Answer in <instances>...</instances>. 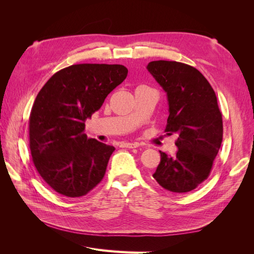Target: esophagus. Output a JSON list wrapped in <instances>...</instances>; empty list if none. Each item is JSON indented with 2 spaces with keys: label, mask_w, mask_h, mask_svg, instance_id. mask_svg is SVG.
<instances>
[{
  "label": "esophagus",
  "mask_w": 254,
  "mask_h": 254,
  "mask_svg": "<svg viewBox=\"0 0 254 254\" xmlns=\"http://www.w3.org/2000/svg\"><path fill=\"white\" fill-rule=\"evenodd\" d=\"M121 146L124 148H136L139 147V143H123Z\"/></svg>",
  "instance_id": "obj_1"
}]
</instances>
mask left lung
<instances>
[{
	"instance_id": "left-lung-1",
	"label": "left lung",
	"mask_w": 254,
	"mask_h": 254,
	"mask_svg": "<svg viewBox=\"0 0 254 254\" xmlns=\"http://www.w3.org/2000/svg\"><path fill=\"white\" fill-rule=\"evenodd\" d=\"M147 70L166 92L170 115L165 132L178 134L174 157L160 151L153 178L173 193H188L209 177L222 142V117L209 81L194 66L151 61Z\"/></svg>"
}]
</instances>
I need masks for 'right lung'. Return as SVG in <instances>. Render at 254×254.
<instances>
[{"label":"right lung","instance_id":"obj_1","mask_svg":"<svg viewBox=\"0 0 254 254\" xmlns=\"http://www.w3.org/2000/svg\"><path fill=\"white\" fill-rule=\"evenodd\" d=\"M127 74L122 64H73L38 93L29 115V148L37 172L58 194L81 197L103 180L115 148L88 139L84 122Z\"/></svg>","mask_w":254,"mask_h":254}]
</instances>
